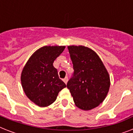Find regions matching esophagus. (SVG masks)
Masks as SVG:
<instances>
[{
	"label": "esophagus",
	"instance_id": "esophagus-1",
	"mask_svg": "<svg viewBox=\"0 0 133 133\" xmlns=\"http://www.w3.org/2000/svg\"><path fill=\"white\" fill-rule=\"evenodd\" d=\"M63 81H64V83H65V84H67V83H68V77H65L64 79H63Z\"/></svg>",
	"mask_w": 133,
	"mask_h": 133
}]
</instances>
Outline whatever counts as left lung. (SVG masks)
<instances>
[{"label": "left lung", "mask_w": 133, "mask_h": 133, "mask_svg": "<svg viewBox=\"0 0 133 133\" xmlns=\"http://www.w3.org/2000/svg\"><path fill=\"white\" fill-rule=\"evenodd\" d=\"M74 73L67 83L76 106L90 110L101 103L109 91V74L95 51L83 45L68 47Z\"/></svg>", "instance_id": "1"}]
</instances>
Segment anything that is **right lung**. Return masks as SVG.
Instances as JSON below:
<instances>
[{
  "instance_id": "right-lung-1",
  "label": "right lung",
  "mask_w": 133,
  "mask_h": 133,
  "mask_svg": "<svg viewBox=\"0 0 133 133\" xmlns=\"http://www.w3.org/2000/svg\"><path fill=\"white\" fill-rule=\"evenodd\" d=\"M65 48V46H43L30 56L23 69L21 81L24 92L40 107L54 103L58 92L66 87L53 66L54 60Z\"/></svg>"
}]
</instances>
